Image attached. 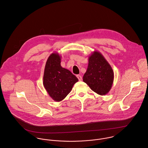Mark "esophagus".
<instances>
[{
  "label": "esophagus",
  "instance_id": "obj_1",
  "mask_svg": "<svg viewBox=\"0 0 148 148\" xmlns=\"http://www.w3.org/2000/svg\"><path fill=\"white\" fill-rule=\"evenodd\" d=\"M76 77H77V79H79V81H82V76H81V75H77L76 76Z\"/></svg>",
  "mask_w": 148,
  "mask_h": 148
}]
</instances>
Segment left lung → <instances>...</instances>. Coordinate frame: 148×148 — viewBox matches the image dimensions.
<instances>
[{"label":"left lung","mask_w":148,"mask_h":148,"mask_svg":"<svg viewBox=\"0 0 148 148\" xmlns=\"http://www.w3.org/2000/svg\"><path fill=\"white\" fill-rule=\"evenodd\" d=\"M114 72L103 55L95 51L89 56L88 66L83 82L100 95H106L113 83Z\"/></svg>","instance_id":"left-lung-1"}]
</instances>
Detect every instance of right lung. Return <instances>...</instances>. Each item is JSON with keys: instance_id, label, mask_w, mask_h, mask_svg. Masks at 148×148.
<instances>
[{"instance_id": "obj_1", "label": "right lung", "mask_w": 148, "mask_h": 148, "mask_svg": "<svg viewBox=\"0 0 148 148\" xmlns=\"http://www.w3.org/2000/svg\"><path fill=\"white\" fill-rule=\"evenodd\" d=\"M61 56L52 53L45 64L43 85L49 96L55 101H61L70 93L79 81L70 71L61 66Z\"/></svg>"}]
</instances>
